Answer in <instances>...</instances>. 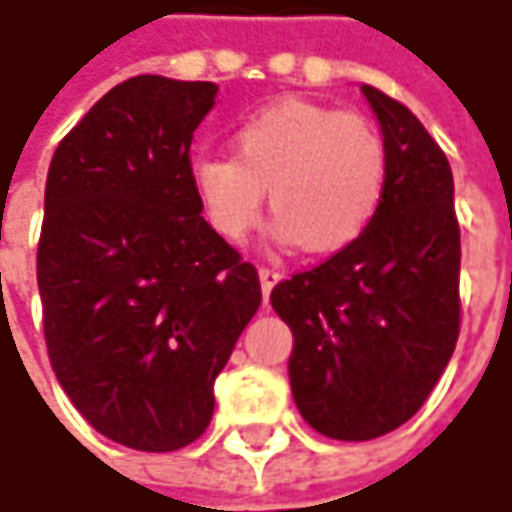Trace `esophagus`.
Returning a JSON list of instances; mask_svg holds the SVG:
<instances>
[{"label": "esophagus", "mask_w": 512, "mask_h": 512, "mask_svg": "<svg viewBox=\"0 0 512 512\" xmlns=\"http://www.w3.org/2000/svg\"><path fill=\"white\" fill-rule=\"evenodd\" d=\"M280 271H274V268H259V283H262V294H265V300H268V294H271V288L280 283Z\"/></svg>", "instance_id": "obj_1"}]
</instances>
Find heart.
<instances>
[{"label": "heart", "instance_id": "b5f03b06", "mask_svg": "<svg viewBox=\"0 0 512 512\" xmlns=\"http://www.w3.org/2000/svg\"><path fill=\"white\" fill-rule=\"evenodd\" d=\"M389 179L383 138L362 117L306 99H280L232 132V156H197L191 185L209 226L244 241L265 188L274 238L309 253H336L374 224Z\"/></svg>", "mask_w": 512, "mask_h": 512}]
</instances>
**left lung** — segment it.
<instances>
[{
    "mask_svg": "<svg viewBox=\"0 0 512 512\" xmlns=\"http://www.w3.org/2000/svg\"><path fill=\"white\" fill-rule=\"evenodd\" d=\"M389 179L345 250L271 291L294 336L291 395L306 424L365 442L416 416L460 336V226L445 153L398 99L362 85Z\"/></svg>",
    "mask_w": 512,
    "mask_h": 512,
    "instance_id": "obj_1",
    "label": "left lung"
}]
</instances>
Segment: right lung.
I'll use <instances>...</instances> for the list:
<instances>
[{"label":"right lung","mask_w":512,"mask_h":512,"mask_svg":"<svg viewBox=\"0 0 512 512\" xmlns=\"http://www.w3.org/2000/svg\"><path fill=\"white\" fill-rule=\"evenodd\" d=\"M215 82L135 76L58 144L37 288L52 371L88 424L135 451L191 445L262 303L259 274L203 218L191 138Z\"/></svg>","instance_id":"add662e5"}]
</instances>
